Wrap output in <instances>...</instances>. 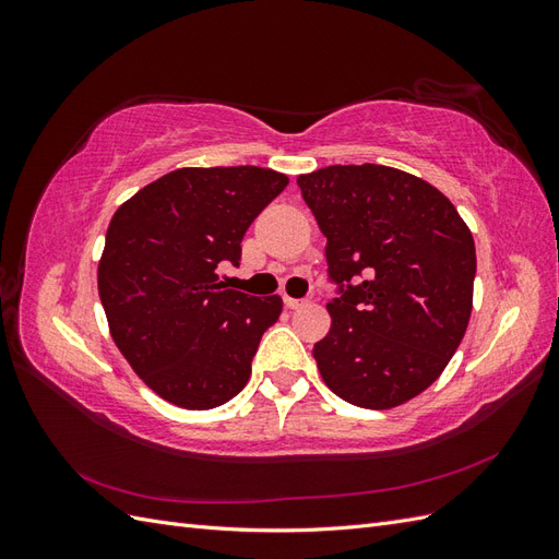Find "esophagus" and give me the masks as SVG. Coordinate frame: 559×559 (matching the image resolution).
I'll list each match as a JSON object with an SVG mask.
<instances>
[{
	"instance_id": "esophagus-1",
	"label": "esophagus",
	"mask_w": 559,
	"mask_h": 559,
	"mask_svg": "<svg viewBox=\"0 0 559 559\" xmlns=\"http://www.w3.org/2000/svg\"><path fill=\"white\" fill-rule=\"evenodd\" d=\"M284 306L289 308V310H300V308H306V306H308V300H300V298H289V296H286V298H284Z\"/></svg>"
}]
</instances>
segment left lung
<instances>
[{"label": "left lung", "instance_id": "1", "mask_svg": "<svg viewBox=\"0 0 559 559\" xmlns=\"http://www.w3.org/2000/svg\"><path fill=\"white\" fill-rule=\"evenodd\" d=\"M341 286L331 329L312 349L335 396L389 411L431 386L466 333L476 245L429 181L386 165H329L300 175Z\"/></svg>", "mask_w": 559, "mask_h": 559}]
</instances>
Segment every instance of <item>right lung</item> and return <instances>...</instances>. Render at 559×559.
Masks as SVG:
<instances>
[{
	"label": "right lung",
	"mask_w": 559,
	"mask_h": 559,
	"mask_svg": "<svg viewBox=\"0 0 559 559\" xmlns=\"http://www.w3.org/2000/svg\"><path fill=\"white\" fill-rule=\"evenodd\" d=\"M289 177L265 167H179L111 216L97 292L109 333L148 389L186 411L242 392L280 296L224 289L218 263H240L242 238Z\"/></svg>",
	"instance_id": "1"
}]
</instances>
